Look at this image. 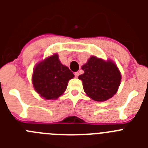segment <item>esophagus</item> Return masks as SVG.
I'll return each instance as SVG.
<instances>
[{"instance_id":"obj_1","label":"esophagus","mask_w":148,"mask_h":148,"mask_svg":"<svg viewBox=\"0 0 148 148\" xmlns=\"http://www.w3.org/2000/svg\"><path fill=\"white\" fill-rule=\"evenodd\" d=\"M74 75H75V78H78V75H79V73H78V72H76V73H75V74H74Z\"/></svg>"}]
</instances>
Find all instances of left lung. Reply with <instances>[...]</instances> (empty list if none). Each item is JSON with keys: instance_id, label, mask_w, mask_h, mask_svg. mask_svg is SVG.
<instances>
[{"instance_id": "8db88e82", "label": "left lung", "mask_w": 148, "mask_h": 148, "mask_svg": "<svg viewBox=\"0 0 148 148\" xmlns=\"http://www.w3.org/2000/svg\"><path fill=\"white\" fill-rule=\"evenodd\" d=\"M84 74L78 76L89 97L96 101H104L116 93L121 82V73L113 61L91 56L82 67Z\"/></svg>"}]
</instances>
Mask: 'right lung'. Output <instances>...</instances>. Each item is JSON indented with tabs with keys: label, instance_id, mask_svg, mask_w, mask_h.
I'll return each instance as SVG.
<instances>
[{
	"label": "right lung",
	"instance_id": "add662e5",
	"mask_svg": "<svg viewBox=\"0 0 148 148\" xmlns=\"http://www.w3.org/2000/svg\"><path fill=\"white\" fill-rule=\"evenodd\" d=\"M74 74L63 65L55 54L35 66L32 74V84L35 91L47 100L56 99L64 93L68 82Z\"/></svg>",
	"mask_w": 148,
	"mask_h": 148
}]
</instances>
